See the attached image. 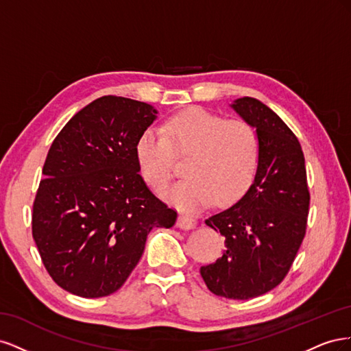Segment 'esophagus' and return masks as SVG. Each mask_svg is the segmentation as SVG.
I'll list each match as a JSON object with an SVG mask.
<instances>
[{
    "label": "esophagus",
    "instance_id": "34e87169",
    "mask_svg": "<svg viewBox=\"0 0 351 351\" xmlns=\"http://www.w3.org/2000/svg\"><path fill=\"white\" fill-rule=\"evenodd\" d=\"M196 224H197L196 219L193 217L186 215V214L178 215V218H177V227L182 230H192L196 227Z\"/></svg>",
    "mask_w": 351,
    "mask_h": 351
}]
</instances>
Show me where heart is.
I'll list each match as a JSON object with an SVG mask.
<instances>
[{
  "label": "heart",
  "instance_id": "1",
  "mask_svg": "<svg viewBox=\"0 0 351 351\" xmlns=\"http://www.w3.org/2000/svg\"><path fill=\"white\" fill-rule=\"evenodd\" d=\"M174 155H187L180 180L165 192L173 205L195 212L217 197L221 205L240 199L252 186L259 164V136L244 120H224L204 108L169 119L162 132L145 130L136 156L146 183L162 192L174 174Z\"/></svg>",
  "mask_w": 351,
  "mask_h": 351
}]
</instances>
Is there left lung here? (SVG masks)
Wrapping results in <instances>:
<instances>
[{
	"instance_id": "left-lung-1",
	"label": "left lung",
	"mask_w": 351,
	"mask_h": 351,
	"mask_svg": "<svg viewBox=\"0 0 351 351\" xmlns=\"http://www.w3.org/2000/svg\"><path fill=\"white\" fill-rule=\"evenodd\" d=\"M231 108L256 129L259 164L237 204L205 221L226 237V250L200 275L214 294L247 300L275 289L290 271L306 234L311 195L302 146L289 125L254 98H239Z\"/></svg>"
}]
</instances>
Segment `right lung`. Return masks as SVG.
Masks as SVG:
<instances>
[{"mask_svg":"<svg viewBox=\"0 0 351 351\" xmlns=\"http://www.w3.org/2000/svg\"><path fill=\"white\" fill-rule=\"evenodd\" d=\"M158 111L123 97L95 99L52 142L32 214V234L51 278L86 299L129 278L154 227L177 212L141 176L136 143Z\"/></svg>","mask_w":351,"mask_h":351,"instance_id":"obj_1","label":"right lung"}]
</instances>
